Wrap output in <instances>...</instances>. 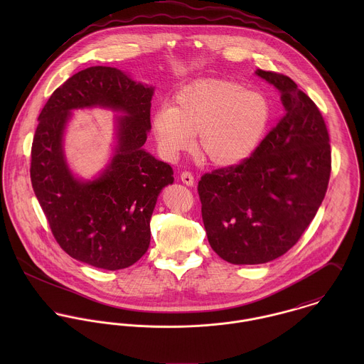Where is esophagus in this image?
I'll return each mask as SVG.
<instances>
[{
  "label": "esophagus",
  "instance_id": "34e87169",
  "mask_svg": "<svg viewBox=\"0 0 364 364\" xmlns=\"http://www.w3.org/2000/svg\"><path fill=\"white\" fill-rule=\"evenodd\" d=\"M181 179H182V182H183L185 185H188V186H192V185L195 183V178H193V175H192L189 171H183V172L181 173Z\"/></svg>",
  "mask_w": 364,
  "mask_h": 364
}]
</instances>
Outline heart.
<instances>
[{
	"label": "heart",
	"instance_id": "1",
	"mask_svg": "<svg viewBox=\"0 0 364 364\" xmlns=\"http://www.w3.org/2000/svg\"><path fill=\"white\" fill-rule=\"evenodd\" d=\"M272 117L264 95L224 80H203L181 88L173 106L153 116L156 140L165 154L188 150L198 134V150L218 166H231L251 156Z\"/></svg>",
	"mask_w": 364,
	"mask_h": 364
}]
</instances>
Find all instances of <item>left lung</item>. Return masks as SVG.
Returning a JSON list of instances; mask_svg holds the SVG:
<instances>
[{
	"mask_svg": "<svg viewBox=\"0 0 364 364\" xmlns=\"http://www.w3.org/2000/svg\"><path fill=\"white\" fill-rule=\"evenodd\" d=\"M257 74L282 92L284 116L251 156L205 173L198 185L208 244L234 264L266 263L294 247L331 176L329 134L318 106L290 77Z\"/></svg>",
	"mask_w": 364,
	"mask_h": 364,
	"instance_id": "8db88e82",
	"label": "left lung"
}]
</instances>
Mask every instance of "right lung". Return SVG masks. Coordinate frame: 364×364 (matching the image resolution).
Wrapping results in <instances>:
<instances>
[{"label": "right lung", "instance_id": "right-lung-1", "mask_svg": "<svg viewBox=\"0 0 364 364\" xmlns=\"http://www.w3.org/2000/svg\"><path fill=\"white\" fill-rule=\"evenodd\" d=\"M154 88L120 70L95 65L70 77L43 106L32 153L31 181L60 248L91 266L119 270L149 250L150 220L161 191L173 171L141 149L151 129ZM109 105L125 112L119 146L111 165L95 181H77L62 154V130L75 107Z\"/></svg>", "mask_w": 364, "mask_h": 364}]
</instances>
